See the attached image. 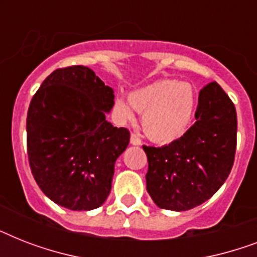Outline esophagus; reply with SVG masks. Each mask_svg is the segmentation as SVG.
I'll return each instance as SVG.
<instances>
[{"label":"esophagus","instance_id":"obj_1","mask_svg":"<svg viewBox=\"0 0 257 257\" xmlns=\"http://www.w3.org/2000/svg\"><path fill=\"white\" fill-rule=\"evenodd\" d=\"M131 144L132 145H141V139L137 135L132 133L131 135Z\"/></svg>","mask_w":257,"mask_h":257}]
</instances>
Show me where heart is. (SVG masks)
<instances>
[{"mask_svg":"<svg viewBox=\"0 0 257 257\" xmlns=\"http://www.w3.org/2000/svg\"><path fill=\"white\" fill-rule=\"evenodd\" d=\"M128 99L116 97L113 109L120 120L135 117V109L143 112V128L157 143H173L191 128L199 97L189 82L171 78L157 80L129 93Z\"/></svg>","mask_w":257,"mask_h":257,"instance_id":"heart-1","label":"heart"}]
</instances>
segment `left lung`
Returning <instances> with one entry per match:
<instances>
[{
    "label": "left lung",
    "instance_id": "1",
    "mask_svg": "<svg viewBox=\"0 0 257 257\" xmlns=\"http://www.w3.org/2000/svg\"><path fill=\"white\" fill-rule=\"evenodd\" d=\"M196 122L179 140L156 148L148 157L147 191L157 207L188 211L211 199L232 169L237 117L231 98L217 82L200 90Z\"/></svg>",
    "mask_w": 257,
    "mask_h": 257
}]
</instances>
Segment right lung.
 <instances>
[{
  "label": "right lung",
  "instance_id": "right-lung-1",
  "mask_svg": "<svg viewBox=\"0 0 257 257\" xmlns=\"http://www.w3.org/2000/svg\"><path fill=\"white\" fill-rule=\"evenodd\" d=\"M114 94L86 66L54 70L30 101L28 157L38 187L72 211H90L112 189L114 163L129 131L106 121Z\"/></svg>",
  "mask_w": 257,
  "mask_h": 257
}]
</instances>
